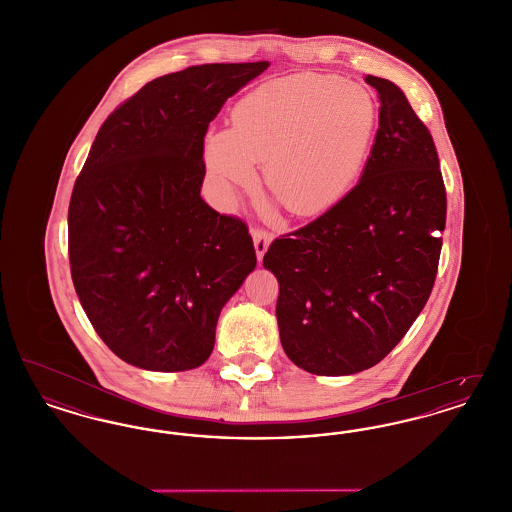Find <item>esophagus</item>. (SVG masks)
<instances>
[{
	"instance_id": "esophagus-1",
	"label": "esophagus",
	"mask_w": 512,
	"mask_h": 512,
	"mask_svg": "<svg viewBox=\"0 0 512 512\" xmlns=\"http://www.w3.org/2000/svg\"><path fill=\"white\" fill-rule=\"evenodd\" d=\"M251 236H253V245H255L257 259L261 261L263 255L267 253L268 245L272 242V236H270V232L263 230V228H253V230H251Z\"/></svg>"
}]
</instances>
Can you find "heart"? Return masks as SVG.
Wrapping results in <instances>:
<instances>
[{
  "mask_svg": "<svg viewBox=\"0 0 512 512\" xmlns=\"http://www.w3.org/2000/svg\"><path fill=\"white\" fill-rule=\"evenodd\" d=\"M378 111L363 86L328 74L272 80L234 109L232 128L205 136L207 171L224 192L251 186L265 165L272 195L295 215H315L363 171Z\"/></svg>",
  "mask_w": 512,
  "mask_h": 512,
  "instance_id": "obj_1",
  "label": "heart"
}]
</instances>
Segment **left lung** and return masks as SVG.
<instances>
[{"label": "left lung", "mask_w": 512, "mask_h": 512, "mask_svg": "<svg viewBox=\"0 0 512 512\" xmlns=\"http://www.w3.org/2000/svg\"><path fill=\"white\" fill-rule=\"evenodd\" d=\"M365 80L380 115L359 184L276 238L263 259L280 288L282 347L318 376L378 365L424 309L438 274L447 197L432 134L399 86Z\"/></svg>", "instance_id": "obj_1"}]
</instances>
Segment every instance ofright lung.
I'll list each match as a JSON object with an SVG mask.
<instances>
[{
    "mask_svg": "<svg viewBox=\"0 0 512 512\" xmlns=\"http://www.w3.org/2000/svg\"><path fill=\"white\" fill-rule=\"evenodd\" d=\"M268 61L195 65L147 82L99 128L74 182L69 261L82 309L124 363L203 365L224 303L257 265L244 220L201 199L203 140Z\"/></svg>",
    "mask_w": 512,
    "mask_h": 512,
    "instance_id": "obj_1",
    "label": "right lung"
}]
</instances>
